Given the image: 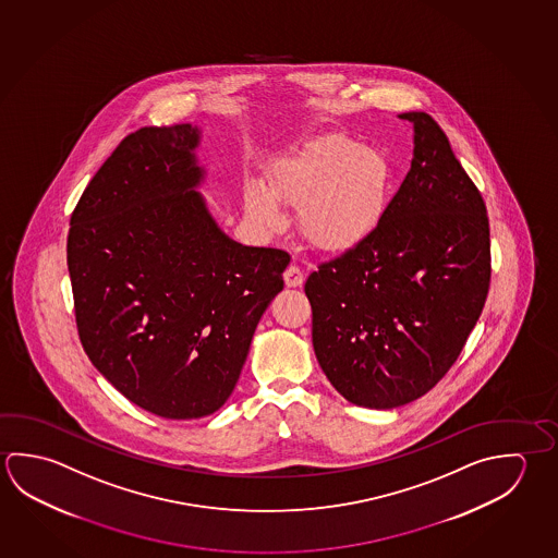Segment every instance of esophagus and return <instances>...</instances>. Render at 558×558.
<instances>
[{"label":"esophagus","instance_id":"esophagus-1","mask_svg":"<svg viewBox=\"0 0 558 558\" xmlns=\"http://www.w3.org/2000/svg\"><path fill=\"white\" fill-rule=\"evenodd\" d=\"M283 282L288 288H298V286H302L303 283V272L298 268V266L292 265L286 268V272H283Z\"/></svg>","mask_w":558,"mask_h":558}]
</instances>
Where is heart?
Returning a JSON list of instances; mask_svg holds the SVG:
<instances>
[{
    "instance_id": "1",
    "label": "heart",
    "mask_w": 558,
    "mask_h": 558,
    "mask_svg": "<svg viewBox=\"0 0 558 558\" xmlns=\"http://www.w3.org/2000/svg\"><path fill=\"white\" fill-rule=\"evenodd\" d=\"M388 186V160L339 133L303 143L268 174L270 193L298 209L303 236L329 253L354 248L372 235L384 216ZM272 196L251 184L245 202L255 221L276 231L283 216Z\"/></svg>"
}]
</instances>
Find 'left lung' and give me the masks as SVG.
I'll return each mask as SVG.
<instances>
[{"label": "left lung", "instance_id": "1", "mask_svg": "<svg viewBox=\"0 0 558 558\" xmlns=\"http://www.w3.org/2000/svg\"><path fill=\"white\" fill-rule=\"evenodd\" d=\"M413 123L408 177L361 245L305 282L313 351L344 400L391 410L449 372L488 295L489 223L439 123Z\"/></svg>", "mask_w": 558, "mask_h": 558}]
</instances>
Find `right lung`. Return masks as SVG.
I'll list each match as a JSON object with an SVG mask.
<instances>
[{
	"instance_id": "obj_1",
	"label": "right lung",
	"mask_w": 558,
	"mask_h": 558,
	"mask_svg": "<svg viewBox=\"0 0 558 558\" xmlns=\"http://www.w3.org/2000/svg\"><path fill=\"white\" fill-rule=\"evenodd\" d=\"M199 129L141 128L119 143L70 217V282L92 364L138 408L197 420L235 390L290 255L243 246L196 186Z\"/></svg>"
}]
</instances>
